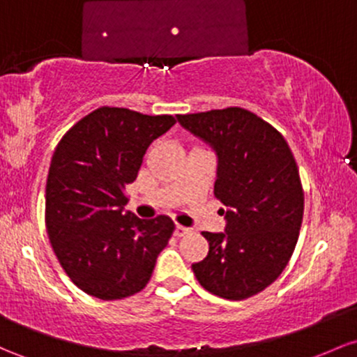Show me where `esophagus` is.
Wrapping results in <instances>:
<instances>
[{
    "mask_svg": "<svg viewBox=\"0 0 357 357\" xmlns=\"http://www.w3.org/2000/svg\"><path fill=\"white\" fill-rule=\"evenodd\" d=\"M190 232H191L190 229H186V227H183V225H179V223H176V230H174L176 237H183V236H188V234H190Z\"/></svg>",
    "mask_w": 357,
    "mask_h": 357,
    "instance_id": "obj_1",
    "label": "esophagus"
}]
</instances>
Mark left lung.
<instances>
[{
  "label": "left lung",
  "instance_id": "1",
  "mask_svg": "<svg viewBox=\"0 0 357 357\" xmlns=\"http://www.w3.org/2000/svg\"><path fill=\"white\" fill-rule=\"evenodd\" d=\"M178 120L217 151L215 198L227 206L225 232H202L208 256L191 269L213 295L250 298L283 273L298 242L305 195L296 160L284 137L245 108Z\"/></svg>",
  "mask_w": 357,
  "mask_h": 357
}]
</instances>
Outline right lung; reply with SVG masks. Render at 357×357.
Returning a JSON list of instances; mask_svg holds the SVG:
<instances>
[{
    "label": "right lung",
    "instance_id": "right-lung-1",
    "mask_svg": "<svg viewBox=\"0 0 357 357\" xmlns=\"http://www.w3.org/2000/svg\"><path fill=\"white\" fill-rule=\"evenodd\" d=\"M176 123L100 107L66 132L54 151L45 186V227L69 280L100 300L142 291L174 232L166 215H125V186L135 181L147 147Z\"/></svg>",
    "mask_w": 357,
    "mask_h": 357
}]
</instances>
